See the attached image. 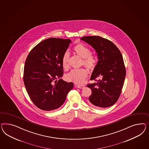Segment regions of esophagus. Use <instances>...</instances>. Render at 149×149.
I'll return each mask as SVG.
<instances>
[{
    "instance_id": "esophagus-1",
    "label": "esophagus",
    "mask_w": 149,
    "mask_h": 149,
    "mask_svg": "<svg viewBox=\"0 0 149 149\" xmlns=\"http://www.w3.org/2000/svg\"><path fill=\"white\" fill-rule=\"evenodd\" d=\"M77 87L78 88H79V89H83L85 87V86L84 85H77Z\"/></svg>"
}]
</instances>
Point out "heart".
<instances>
[{"instance_id":"1","label":"heart","mask_w":149,"mask_h":149,"mask_svg":"<svg viewBox=\"0 0 149 149\" xmlns=\"http://www.w3.org/2000/svg\"><path fill=\"white\" fill-rule=\"evenodd\" d=\"M75 53L83 58L82 65H84L89 70H93L97 64L98 59L96 56L91 53L89 48L83 43H79L73 47ZM69 53L66 52L62 58V66L65 70L70 68L68 63ZM88 76V71L85 68L73 70L66 75V79L69 81H72L76 84H82Z\"/></svg>"}]
</instances>
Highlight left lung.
I'll use <instances>...</instances> for the list:
<instances>
[{
  "mask_svg": "<svg viewBox=\"0 0 149 149\" xmlns=\"http://www.w3.org/2000/svg\"><path fill=\"white\" fill-rule=\"evenodd\" d=\"M81 39L90 45L97 53V64L90 78L97 82L87 84L92 91L90 104L97 108L111 106L119 99L126 76L122 54L118 48L106 38L89 36Z\"/></svg>",
  "mask_w": 149,
  "mask_h": 149,
  "instance_id": "1",
  "label": "left lung"
}]
</instances>
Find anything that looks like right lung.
I'll return each instance as SVG.
<instances>
[{"label": "right lung", "mask_w": 149, "mask_h": 149, "mask_svg": "<svg viewBox=\"0 0 149 149\" xmlns=\"http://www.w3.org/2000/svg\"><path fill=\"white\" fill-rule=\"evenodd\" d=\"M71 42L70 39L45 40L26 59L23 73L26 90L34 104L42 110L59 108L73 87L72 82L60 79L64 73L62 58Z\"/></svg>", "instance_id": "1"}]
</instances>
